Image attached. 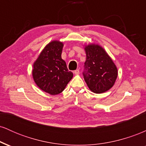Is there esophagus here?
I'll list each match as a JSON object with an SVG mask.
<instances>
[{"instance_id":"esophagus-1","label":"esophagus","mask_w":146,"mask_h":146,"mask_svg":"<svg viewBox=\"0 0 146 146\" xmlns=\"http://www.w3.org/2000/svg\"><path fill=\"white\" fill-rule=\"evenodd\" d=\"M74 73L75 75H78L80 74V70L79 69H76L75 71H74Z\"/></svg>"}]
</instances>
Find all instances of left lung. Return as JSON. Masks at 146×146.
<instances>
[{
  "label": "left lung",
  "instance_id": "1",
  "mask_svg": "<svg viewBox=\"0 0 146 146\" xmlns=\"http://www.w3.org/2000/svg\"><path fill=\"white\" fill-rule=\"evenodd\" d=\"M86 60L84 78L87 86L95 93H103L115 84L118 71L113 60L98 44L85 46Z\"/></svg>",
  "mask_w": 146,
  "mask_h": 146
}]
</instances>
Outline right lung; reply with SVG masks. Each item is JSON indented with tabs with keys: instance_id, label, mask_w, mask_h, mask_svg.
<instances>
[{
	"instance_id": "add662e5",
	"label": "right lung",
	"mask_w": 146,
	"mask_h": 146,
	"mask_svg": "<svg viewBox=\"0 0 146 146\" xmlns=\"http://www.w3.org/2000/svg\"><path fill=\"white\" fill-rule=\"evenodd\" d=\"M63 46L59 40L51 41L42 51L33 65L35 83L41 90L51 95L62 93L73 76L62 59Z\"/></svg>"
}]
</instances>
